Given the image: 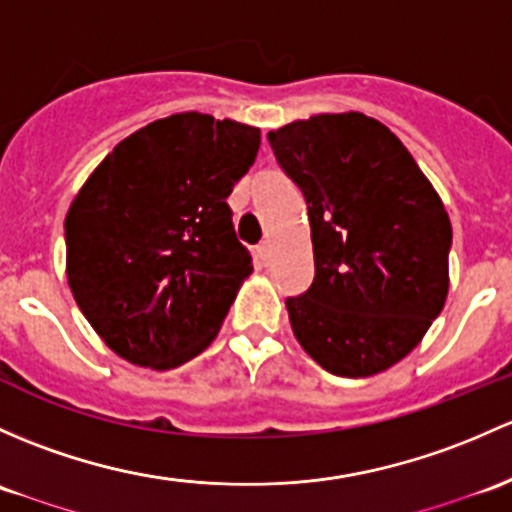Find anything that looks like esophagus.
<instances>
[{
	"instance_id": "esophagus-1",
	"label": "esophagus",
	"mask_w": 512,
	"mask_h": 512,
	"mask_svg": "<svg viewBox=\"0 0 512 512\" xmlns=\"http://www.w3.org/2000/svg\"><path fill=\"white\" fill-rule=\"evenodd\" d=\"M270 255H272V242L262 240L260 245H257V257H260L262 262H267V260H270Z\"/></svg>"
}]
</instances>
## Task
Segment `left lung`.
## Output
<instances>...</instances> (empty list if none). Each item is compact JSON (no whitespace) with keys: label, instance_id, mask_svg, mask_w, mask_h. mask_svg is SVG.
<instances>
[{"label":"left lung","instance_id":"1","mask_svg":"<svg viewBox=\"0 0 512 512\" xmlns=\"http://www.w3.org/2000/svg\"><path fill=\"white\" fill-rule=\"evenodd\" d=\"M267 139L309 208L316 274L287 299L294 336L328 373H383L444 309V203L405 144L360 112L314 115Z\"/></svg>","mask_w":512,"mask_h":512}]
</instances>
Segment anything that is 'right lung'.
Returning <instances> with one entry per match:
<instances>
[{
  "instance_id": "obj_1",
  "label": "right lung",
  "mask_w": 512,
  "mask_h": 512,
  "mask_svg": "<svg viewBox=\"0 0 512 512\" xmlns=\"http://www.w3.org/2000/svg\"><path fill=\"white\" fill-rule=\"evenodd\" d=\"M257 149V127L181 112L122 139L78 191L68 284L120 358L179 368L218 336L252 272L225 198Z\"/></svg>"
}]
</instances>
